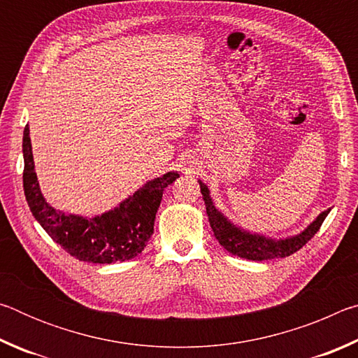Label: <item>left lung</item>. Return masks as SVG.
Masks as SVG:
<instances>
[{"label":"left lung","mask_w":358,"mask_h":358,"mask_svg":"<svg viewBox=\"0 0 358 358\" xmlns=\"http://www.w3.org/2000/svg\"><path fill=\"white\" fill-rule=\"evenodd\" d=\"M199 185H201V192L205 201V207H207L208 221L211 229H213L216 240L220 241V245L230 254L250 260L280 259L296 252L316 235L320 226H322L327 215L330 213V208L322 211V213L316 217V221H313L310 226L303 230L301 234L295 235V237H289L286 240L265 238L262 235L250 234L243 229L234 226L221 211L216 210L215 203L210 197L208 187L205 186L202 181H199Z\"/></svg>","instance_id":"left-lung-1"}]
</instances>
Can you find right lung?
<instances>
[{
  "mask_svg": "<svg viewBox=\"0 0 358 358\" xmlns=\"http://www.w3.org/2000/svg\"><path fill=\"white\" fill-rule=\"evenodd\" d=\"M23 189L36 221L72 257L92 264L124 262L138 256L153 235L162 192L180 177L177 172H167L148 181L107 213L83 217L66 215L45 202L34 172L28 124L23 131Z\"/></svg>",
  "mask_w": 358,
  "mask_h": 358,
  "instance_id": "obj_1",
  "label": "right lung"
}]
</instances>
